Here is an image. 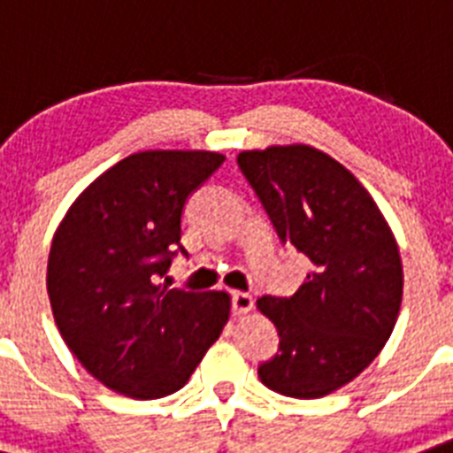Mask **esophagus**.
<instances>
[{
    "label": "esophagus",
    "mask_w": 453,
    "mask_h": 453,
    "mask_svg": "<svg viewBox=\"0 0 453 453\" xmlns=\"http://www.w3.org/2000/svg\"><path fill=\"white\" fill-rule=\"evenodd\" d=\"M249 311H253V297L246 292H233V313L246 315Z\"/></svg>",
    "instance_id": "esophagus-1"
}]
</instances>
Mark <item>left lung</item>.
<instances>
[{
  "label": "left lung",
  "instance_id": "obj_1",
  "mask_svg": "<svg viewBox=\"0 0 453 453\" xmlns=\"http://www.w3.org/2000/svg\"><path fill=\"white\" fill-rule=\"evenodd\" d=\"M276 233L313 262L290 299L262 297L279 352L257 368L283 396L322 398L362 373L394 332L403 265L371 193L311 144H272L237 156Z\"/></svg>",
  "mask_w": 453,
  "mask_h": 453
}]
</instances>
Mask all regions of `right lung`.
<instances>
[{
  "mask_svg": "<svg viewBox=\"0 0 453 453\" xmlns=\"http://www.w3.org/2000/svg\"><path fill=\"white\" fill-rule=\"evenodd\" d=\"M223 161L203 150L131 154L91 181L57 227L45 279L57 329L117 394H174L227 325V292L161 283L174 249L184 253L186 197Z\"/></svg>",
  "mask_w": 453,
  "mask_h": 453,
  "instance_id": "right-lung-1",
  "label": "right lung"
}]
</instances>
